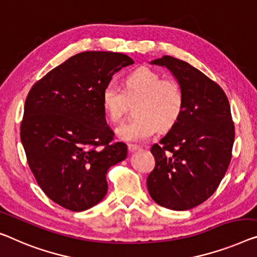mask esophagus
<instances>
[{
  "instance_id": "obj_1",
  "label": "esophagus",
  "mask_w": 257,
  "mask_h": 257,
  "mask_svg": "<svg viewBox=\"0 0 257 257\" xmlns=\"http://www.w3.org/2000/svg\"><path fill=\"white\" fill-rule=\"evenodd\" d=\"M128 150L130 153H133V152L141 150V148L139 147V145H135V144H128Z\"/></svg>"
}]
</instances>
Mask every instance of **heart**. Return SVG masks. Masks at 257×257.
I'll use <instances>...</instances> for the list:
<instances>
[{"label": "heart", "mask_w": 257, "mask_h": 257, "mask_svg": "<svg viewBox=\"0 0 257 257\" xmlns=\"http://www.w3.org/2000/svg\"><path fill=\"white\" fill-rule=\"evenodd\" d=\"M136 101V117L117 128V136L125 142H143L156 133L168 132L177 124L183 112L185 97L180 84L173 78L148 67H141L125 77L123 90L109 83L101 93V104L110 122L121 121L128 101Z\"/></svg>", "instance_id": "heart-1"}]
</instances>
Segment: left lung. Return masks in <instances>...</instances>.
I'll list each match as a JSON object with an SVG mask.
<instances>
[{
	"instance_id": "obj_1",
	"label": "left lung",
	"mask_w": 257,
	"mask_h": 257,
	"mask_svg": "<svg viewBox=\"0 0 257 257\" xmlns=\"http://www.w3.org/2000/svg\"><path fill=\"white\" fill-rule=\"evenodd\" d=\"M152 63L173 72L185 97L177 124L153 144L156 165L147 180L152 200L183 211L208 200L226 173L234 122L224 90L188 62L165 55Z\"/></svg>"
}]
</instances>
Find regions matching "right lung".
I'll return each mask as SVG.
<instances>
[{
	"label": "right lung",
	"mask_w": 257,
	"mask_h": 257,
	"mask_svg": "<svg viewBox=\"0 0 257 257\" xmlns=\"http://www.w3.org/2000/svg\"><path fill=\"white\" fill-rule=\"evenodd\" d=\"M133 63L121 53L83 52L31 87L21 141L38 185L56 204L71 211L98 204L108 188V168L127 157V145L113 142L101 93Z\"/></svg>",
	"instance_id": "add662e5"
}]
</instances>
